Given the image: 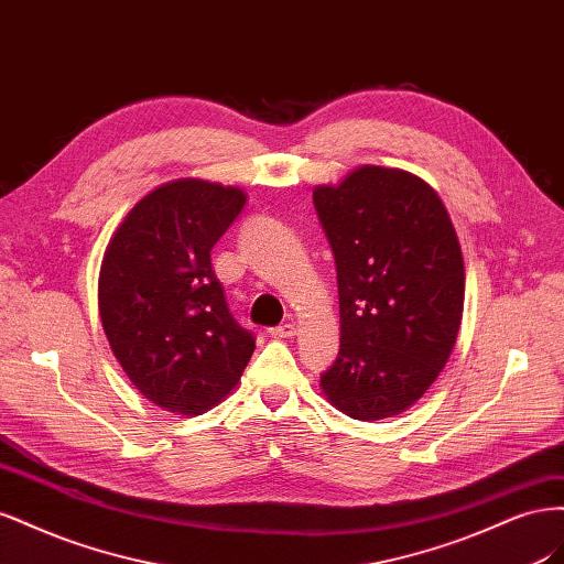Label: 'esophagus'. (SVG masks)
I'll return each instance as SVG.
<instances>
[{
	"mask_svg": "<svg viewBox=\"0 0 564 564\" xmlns=\"http://www.w3.org/2000/svg\"><path fill=\"white\" fill-rule=\"evenodd\" d=\"M296 334V324L294 322H286V324H280V327H272L270 329V336L275 338H292Z\"/></svg>",
	"mask_w": 564,
	"mask_h": 564,
	"instance_id": "1",
	"label": "esophagus"
}]
</instances>
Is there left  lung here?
<instances>
[{
    "label": "left lung",
    "mask_w": 564,
    "mask_h": 564,
    "mask_svg": "<svg viewBox=\"0 0 564 564\" xmlns=\"http://www.w3.org/2000/svg\"><path fill=\"white\" fill-rule=\"evenodd\" d=\"M332 245L340 346L319 386L379 421L412 406L447 365L464 313V259L445 204L400 169L362 166L313 193Z\"/></svg>",
    "instance_id": "left-lung-1"
}]
</instances>
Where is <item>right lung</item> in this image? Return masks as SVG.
<instances>
[{
    "mask_svg": "<svg viewBox=\"0 0 564 564\" xmlns=\"http://www.w3.org/2000/svg\"><path fill=\"white\" fill-rule=\"evenodd\" d=\"M245 193L183 178L143 197L117 228L98 278V311L115 357L148 400L202 414L240 381L256 336L240 327L212 249Z\"/></svg>",
    "mask_w": 564,
    "mask_h": 564,
    "instance_id": "add662e5",
    "label": "right lung"
}]
</instances>
